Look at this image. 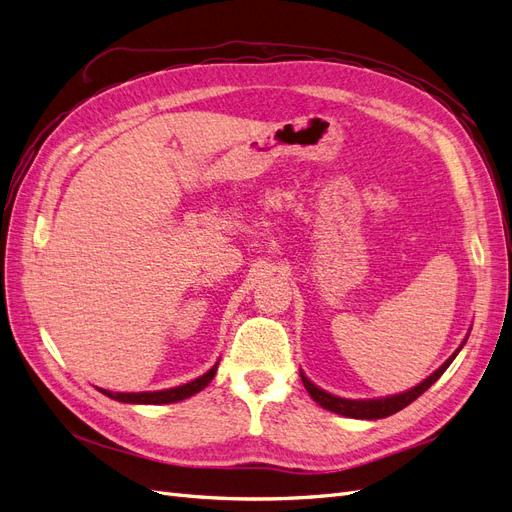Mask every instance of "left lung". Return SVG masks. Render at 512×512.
I'll use <instances>...</instances> for the list:
<instances>
[{
  "mask_svg": "<svg viewBox=\"0 0 512 512\" xmlns=\"http://www.w3.org/2000/svg\"><path fill=\"white\" fill-rule=\"evenodd\" d=\"M463 344H466V342H463ZM459 350L461 348H457V352L451 356V359H448L440 369L433 371V374L427 380H423L421 384H416L414 389H410L406 393H399V395L382 397V399H344V397H335V395H331L327 391L318 389V386L314 382H309L303 374H301V380H303V386L307 389V393L312 395V399L316 401L318 406H322L324 410H331L335 414H344V416H350V418H367V421H374V418H384V416H391V414H395L399 410H404L406 406L412 404L416 397H421L429 389V386L444 374V371L448 369V365L453 363V359L459 354Z\"/></svg>",
  "mask_w": 512,
  "mask_h": 512,
  "instance_id": "1",
  "label": "left lung"
}]
</instances>
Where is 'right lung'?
<instances>
[{
    "label": "right lung",
    "instance_id": "obj_1",
    "mask_svg": "<svg viewBox=\"0 0 512 512\" xmlns=\"http://www.w3.org/2000/svg\"><path fill=\"white\" fill-rule=\"evenodd\" d=\"M215 371H218V363H215L205 376H200L183 386H175V389H166V391H153V393H111L100 389L106 397L123 401V404H175V401L188 399L196 395L198 391H203L205 386L213 380Z\"/></svg>",
    "mask_w": 512,
    "mask_h": 512
}]
</instances>
